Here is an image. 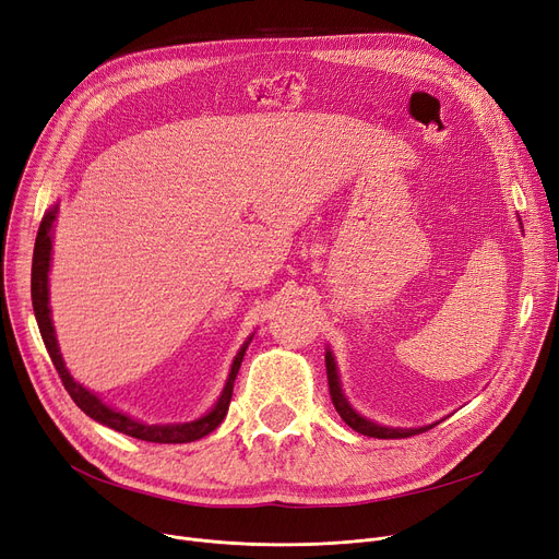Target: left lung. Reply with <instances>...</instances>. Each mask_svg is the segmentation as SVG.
<instances>
[{
	"instance_id": "left-lung-1",
	"label": "left lung",
	"mask_w": 559,
	"mask_h": 559,
	"mask_svg": "<svg viewBox=\"0 0 559 559\" xmlns=\"http://www.w3.org/2000/svg\"><path fill=\"white\" fill-rule=\"evenodd\" d=\"M326 377H329V391H331V400L333 406L354 431L362 433V436H372V439H406V436H414V433H423L427 429H431L433 425L427 427H416V429H400V427H381L372 420H366L362 416H358L356 411L349 406V402L343 395V388H340V377H337V368H335V360L333 354L326 352Z\"/></svg>"
}]
</instances>
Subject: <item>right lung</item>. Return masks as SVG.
Wrapping results in <instances>:
<instances>
[{"instance_id":"right-lung-1","label":"right lung","mask_w":559,"mask_h":559,"mask_svg":"<svg viewBox=\"0 0 559 559\" xmlns=\"http://www.w3.org/2000/svg\"><path fill=\"white\" fill-rule=\"evenodd\" d=\"M57 205L52 210H47V214L43 216L40 228H38V237H36V247H34V262H32V304H34V312H36V322L43 335V343L47 347V354H50L55 368L66 385L68 395L72 397L84 414L93 420H98L100 425H107L120 433H128L132 439L139 441H148V443H191V441H199L203 436H207L210 431H214L216 427L222 425V420L228 414V406H230V397H233V385H235V377L239 372L241 366V358H245V352L249 347V340L241 349L237 352L233 366H230V374L228 381L224 385V393L222 397L216 400L214 408L210 414H205L199 420H191V423H182V425H145L139 423L126 414H120V411L103 404V400L98 395H93L91 391L82 383H78L75 379L70 377V372L66 370V362L61 358L59 345H57V335H55V326H52V318H50V297H47V272H50V260H52V224L57 219Z\"/></svg>"}]
</instances>
